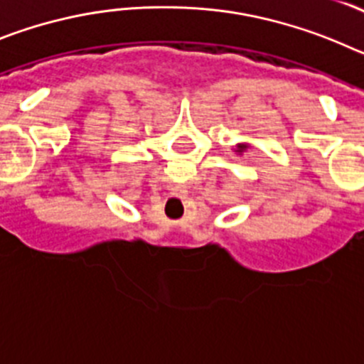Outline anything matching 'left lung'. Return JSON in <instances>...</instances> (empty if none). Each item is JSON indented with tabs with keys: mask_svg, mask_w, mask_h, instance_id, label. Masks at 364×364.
I'll use <instances>...</instances> for the list:
<instances>
[{
	"mask_svg": "<svg viewBox=\"0 0 364 364\" xmlns=\"http://www.w3.org/2000/svg\"><path fill=\"white\" fill-rule=\"evenodd\" d=\"M250 144H246V142H242V144H237V146H235V149H233V153L235 154H239V156H242L244 153H246L247 149H250Z\"/></svg>",
	"mask_w": 364,
	"mask_h": 364,
	"instance_id": "1",
	"label": "left lung"
}]
</instances>
